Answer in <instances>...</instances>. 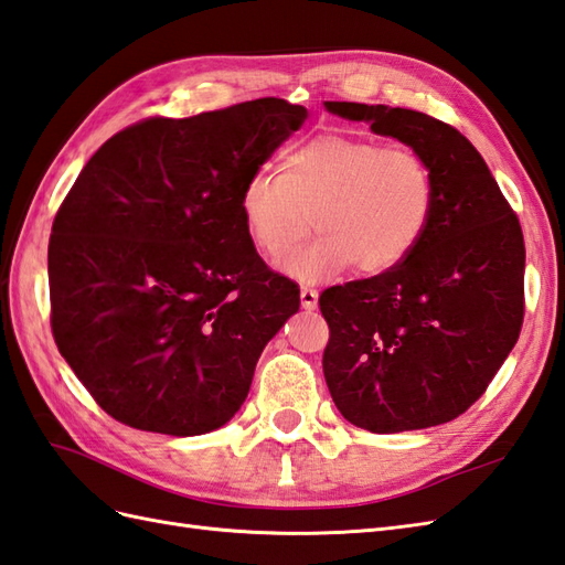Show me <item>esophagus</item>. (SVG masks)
Returning <instances> with one entry per match:
<instances>
[{"instance_id": "obj_1", "label": "esophagus", "mask_w": 565, "mask_h": 565, "mask_svg": "<svg viewBox=\"0 0 565 565\" xmlns=\"http://www.w3.org/2000/svg\"><path fill=\"white\" fill-rule=\"evenodd\" d=\"M300 306H303L306 310L318 308V291H315V288H310V286L300 288Z\"/></svg>"}]
</instances>
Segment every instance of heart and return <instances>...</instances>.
<instances>
[{"mask_svg":"<svg viewBox=\"0 0 565 565\" xmlns=\"http://www.w3.org/2000/svg\"><path fill=\"white\" fill-rule=\"evenodd\" d=\"M433 206L436 180L422 156L351 135L294 143L279 170L255 168L238 194L243 226L269 259L291 253L315 214L320 235L281 265L303 281L353 265L369 277L399 267L424 241Z\"/></svg>","mask_w":565,"mask_h":565,"instance_id":"heart-1","label":"heart"}]
</instances>
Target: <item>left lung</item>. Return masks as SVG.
Returning a JSON list of instances; mask_svg holds the SVG:
<instances>
[{"label":"left lung","instance_id":"8db88e82","mask_svg":"<svg viewBox=\"0 0 565 565\" xmlns=\"http://www.w3.org/2000/svg\"><path fill=\"white\" fill-rule=\"evenodd\" d=\"M422 156L436 180L424 241L399 267L320 296L322 371L347 422L416 430L465 414L513 351L524 318V238L481 153L448 122L327 100Z\"/></svg>","mask_w":565,"mask_h":565}]
</instances>
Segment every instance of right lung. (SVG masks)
<instances>
[{
	"mask_svg": "<svg viewBox=\"0 0 565 565\" xmlns=\"http://www.w3.org/2000/svg\"><path fill=\"white\" fill-rule=\"evenodd\" d=\"M306 117L284 98L147 117L64 196L47 245L52 337L120 424L202 436L241 409L300 298L257 255L238 194Z\"/></svg>",
	"mask_w": 565,
	"mask_h": 565,
	"instance_id": "right-lung-1",
	"label": "right lung"
}]
</instances>
